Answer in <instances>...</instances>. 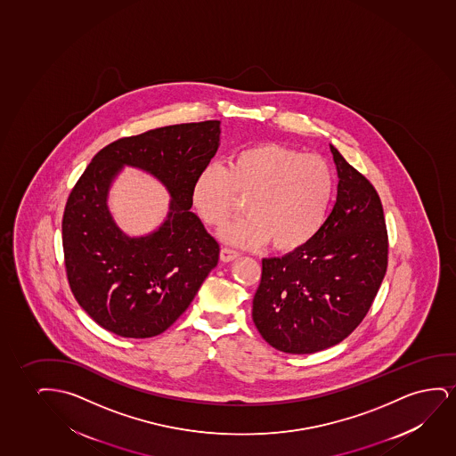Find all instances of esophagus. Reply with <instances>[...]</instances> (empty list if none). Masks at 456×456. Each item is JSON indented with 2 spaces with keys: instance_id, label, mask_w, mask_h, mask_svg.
I'll return each mask as SVG.
<instances>
[{
  "instance_id": "obj_1",
  "label": "esophagus",
  "mask_w": 456,
  "mask_h": 456,
  "mask_svg": "<svg viewBox=\"0 0 456 456\" xmlns=\"http://www.w3.org/2000/svg\"><path fill=\"white\" fill-rule=\"evenodd\" d=\"M238 256H240V254H238L237 250L229 249V248H223L221 254H219L221 260L224 263L233 262L235 258H238Z\"/></svg>"
}]
</instances>
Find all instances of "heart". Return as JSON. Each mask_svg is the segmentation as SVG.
<instances>
[{"label": "heart", "mask_w": 456, "mask_h": 456, "mask_svg": "<svg viewBox=\"0 0 456 456\" xmlns=\"http://www.w3.org/2000/svg\"><path fill=\"white\" fill-rule=\"evenodd\" d=\"M246 196L241 218L225 224L219 237L238 248L273 241L279 252L310 243L324 225L335 196V175L325 159L279 143L238 151L227 167L208 163L191 187L200 221L219 227Z\"/></svg>", "instance_id": "1"}]
</instances>
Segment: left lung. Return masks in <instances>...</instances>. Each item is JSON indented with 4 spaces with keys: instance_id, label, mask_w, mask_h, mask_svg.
Instances as JSON below:
<instances>
[{
    "instance_id": "obj_1",
    "label": "left lung",
    "mask_w": 456,
    "mask_h": 456,
    "mask_svg": "<svg viewBox=\"0 0 456 456\" xmlns=\"http://www.w3.org/2000/svg\"><path fill=\"white\" fill-rule=\"evenodd\" d=\"M337 202L310 243L262 260L252 319L263 339L287 354L341 343L374 302L387 266L380 198L330 144Z\"/></svg>"
}]
</instances>
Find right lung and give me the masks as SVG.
Masks as SVG:
<instances>
[{
    "mask_svg": "<svg viewBox=\"0 0 456 456\" xmlns=\"http://www.w3.org/2000/svg\"><path fill=\"white\" fill-rule=\"evenodd\" d=\"M221 121L165 126L119 138L101 150L63 212L69 288L82 310L118 337L160 335L187 310L219 260V244L191 208V187L219 148ZM126 166L169 191L157 230L131 238L112 219L108 193Z\"/></svg>",
    "mask_w": 456,
    "mask_h": 456,
    "instance_id": "obj_1",
    "label": "right lung"
}]
</instances>
